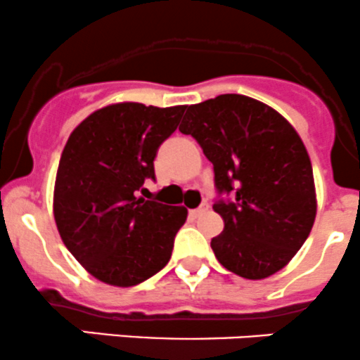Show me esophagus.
Returning <instances> with one entry per match:
<instances>
[{"mask_svg": "<svg viewBox=\"0 0 360 360\" xmlns=\"http://www.w3.org/2000/svg\"><path fill=\"white\" fill-rule=\"evenodd\" d=\"M208 212V205H201L199 208H194L191 210V217H194V219H198V217H201L202 213Z\"/></svg>", "mask_w": 360, "mask_h": 360, "instance_id": "esophagus-1", "label": "esophagus"}]
</instances>
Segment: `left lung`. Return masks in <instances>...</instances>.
<instances>
[{
  "instance_id": "1",
  "label": "left lung",
  "mask_w": 360,
  "mask_h": 360,
  "mask_svg": "<svg viewBox=\"0 0 360 360\" xmlns=\"http://www.w3.org/2000/svg\"><path fill=\"white\" fill-rule=\"evenodd\" d=\"M215 172L213 210L224 231L212 240L226 269L262 280L285 268L316 215L313 169L304 143L276 110L241 94H220L187 106L180 124Z\"/></svg>"
}]
</instances>
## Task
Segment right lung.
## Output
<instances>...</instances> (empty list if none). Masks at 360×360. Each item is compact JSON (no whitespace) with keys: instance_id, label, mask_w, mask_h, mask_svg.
Returning <instances> with one entry per match:
<instances>
[{"instance_id":"add662e5","label":"right lung","mask_w":360,"mask_h":360,"mask_svg":"<svg viewBox=\"0 0 360 360\" xmlns=\"http://www.w3.org/2000/svg\"><path fill=\"white\" fill-rule=\"evenodd\" d=\"M185 106L115 103L82 120L60 154L54 219L73 257L99 282L133 287L168 264L185 206L136 198ZM145 188H141L143 192Z\"/></svg>"}]
</instances>
